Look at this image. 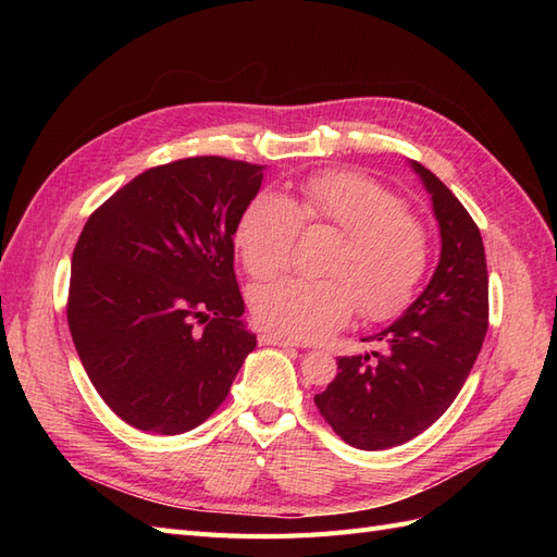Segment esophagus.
I'll list each match as a JSON object with an SVG mask.
<instances>
[{"mask_svg":"<svg viewBox=\"0 0 557 557\" xmlns=\"http://www.w3.org/2000/svg\"><path fill=\"white\" fill-rule=\"evenodd\" d=\"M260 346H283V348H297L299 344L288 339V336L283 334H272V332H264L260 334Z\"/></svg>","mask_w":557,"mask_h":557,"instance_id":"1","label":"esophagus"}]
</instances>
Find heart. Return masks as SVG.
Here are the masks:
<instances>
[{
	"label": "heart",
	"mask_w": 557,
	"mask_h": 557,
	"mask_svg": "<svg viewBox=\"0 0 557 557\" xmlns=\"http://www.w3.org/2000/svg\"><path fill=\"white\" fill-rule=\"evenodd\" d=\"M301 225L344 234L327 267L334 278H285L252 297L258 320L288 339L313 342L346 325L356 313L385 320L409 305L430 260L425 223L391 188L362 172H320L288 199L260 193L237 227L246 272L276 278L288 269Z\"/></svg>",
	"instance_id": "b5f03b06"
}]
</instances>
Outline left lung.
Segmentation results:
<instances>
[{
    "label": "left lung",
    "mask_w": 557,
    "mask_h": 557,
    "mask_svg": "<svg viewBox=\"0 0 557 557\" xmlns=\"http://www.w3.org/2000/svg\"><path fill=\"white\" fill-rule=\"evenodd\" d=\"M432 195L442 258L413 305L364 342L367 356L336 358L339 372L313 397L327 425L350 446L383 450L407 444L450 407L487 332V267L479 225L446 185L411 164Z\"/></svg>",
    "instance_id": "1"
}]
</instances>
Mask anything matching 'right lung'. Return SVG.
Masks as SVG:
<instances>
[{
  "instance_id": "obj_1",
  "label": "right lung",
  "mask_w": 557,
  "mask_h": 557,
  "mask_svg": "<svg viewBox=\"0 0 557 557\" xmlns=\"http://www.w3.org/2000/svg\"><path fill=\"white\" fill-rule=\"evenodd\" d=\"M260 183L258 164L183 158L132 178L83 227L66 323L95 391L127 425H201L256 348L234 232Z\"/></svg>"
}]
</instances>
